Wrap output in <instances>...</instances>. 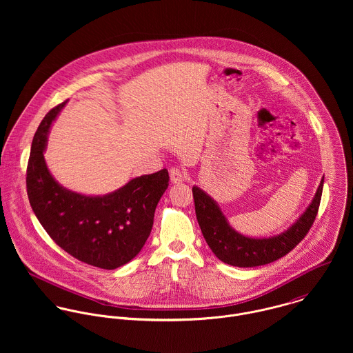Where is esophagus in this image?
<instances>
[{"mask_svg":"<svg viewBox=\"0 0 353 353\" xmlns=\"http://www.w3.org/2000/svg\"><path fill=\"white\" fill-rule=\"evenodd\" d=\"M170 179H171V183L179 185V183H182L185 181V174H183V171L181 168L172 167L170 170Z\"/></svg>","mask_w":353,"mask_h":353,"instance_id":"esophagus-1","label":"esophagus"}]
</instances>
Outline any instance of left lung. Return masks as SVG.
<instances>
[{
    "label": "left lung",
    "instance_id": "obj_1",
    "mask_svg": "<svg viewBox=\"0 0 353 353\" xmlns=\"http://www.w3.org/2000/svg\"><path fill=\"white\" fill-rule=\"evenodd\" d=\"M323 179L325 176L302 214L287 230L268 238H252L238 232L228 223L219 203L201 188L193 186L196 216L208 246L220 261L238 268L261 266L277 261L291 252L310 231L318 213Z\"/></svg>",
    "mask_w": 353,
    "mask_h": 353
}]
</instances>
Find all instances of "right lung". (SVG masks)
I'll return each instance as SVG.
<instances>
[{"mask_svg":"<svg viewBox=\"0 0 353 353\" xmlns=\"http://www.w3.org/2000/svg\"><path fill=\"white\" fill-rule=\"evenodd\" d=\"M66 101L41 122L27 167L31 208L51 239L65 252L92 266L117 269L144 248L157 202L168 188L165 168L130 179L122 188L91 196L63 188L48 168L45 151L51 125Z\"/></svg>","mask_w":353,"mask_h":353,"instance_id":"1","label":"right lung"}]
</instances>
